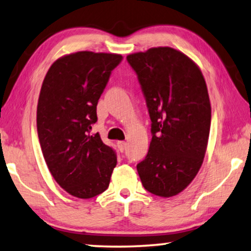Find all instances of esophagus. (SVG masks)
<instances>
[{
	"label": "esophagus",
	"instance_id": "34e87169",
	"mask_svg": "<svg viewBox=\"0 0 251 251\" xmlns=\"http://www.w3.org/2000/svg\"><path fill=\"white\" fill-rule=\"evenodd\" d=\"M118 149L120 152H125L126 149V142H118Z\"/></svg>",
	"mask_w": 251,
	"mask_h": 251
}]
</instances>
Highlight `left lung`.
I'll return each mask as SVG.
<instances>
[{
  "label": "left lung",
  "instance_id": "1",
  "mask_svg": "<svg viewBox=\"0 0 251 251\" xmlns=\"http://www.w3.org/2000/svg\"><path fill=\"white\" fill-rule=\"evenodd\" d=\"M151 119L149 153L137 164L146 191L169 198L186 188L207 150L211 107L200 68L169 47L129 54Z\"/></svg>",
  "mask_w": 251,
  "mask_h": 251
}]
</instances>
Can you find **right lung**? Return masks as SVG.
<instances>
[{
    "mask_svg": "<svg viewBox=\"0 0 251 251\" xmlns=\"http://www.w3.org/2000/svg\"><path fill=\"white\" fill-rule=\"evenodd\" d=\"M123 57L91 51L61 57L44 77L37 104V135L54 180L67 193L90 199L107 190L116 153L99 133L97 104Z\"/></svg>",
    "mask_w": 251,
    "mask_h": 251,
    "instance_id": "add662e5",
    "label": "right lung"
}]
</instances>
